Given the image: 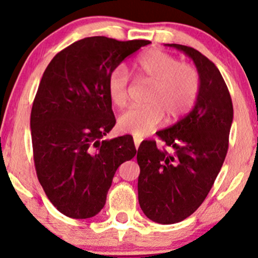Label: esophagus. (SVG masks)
Wrapping results in <instances>:
<instances>
[{"label": "esophagus", "instance_id": "esophagus-1", "mask_svg": "<svg viewBox=\"0 0 258 258\" xmlns=\"http://www.w3.org/2000/svg\"><path fill=\"white\" fill-rule=\"evenodd\" d=\"M141 141H142V139H139V137H135V139H134L135 147H136V150L139 148V146H140V144H141Z\"/></svg>", "mask_w": 258, "mask_h": 258}]
</instances>
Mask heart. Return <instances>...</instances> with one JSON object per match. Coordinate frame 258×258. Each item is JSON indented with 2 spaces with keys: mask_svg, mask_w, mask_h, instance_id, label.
Returning <instances> with one entry per match:
<instances>
[{
  "mask_svg": "<svg viewBox=\"0 0 258 258\" xmlns=\"http://www.w3.org/2000/svg\"><path fill=\"white\" fill-rule=\"evenodd\" d=\"M142 79L153 83L144 107H132L119 116L118 128L135 137H144L155 131L165 113L170 119L186 114L196 103L200 92V76L194 67L182 64L177 57L151 49L136 62ZM107 93L111 103L123 107L128 98V74L123 66L112 70L107 79Z\"/></svg>",
  "mask_w": 258,
  "mask_h": 258,
  "instance_id": "1",
  "label": "heart"
}]
</instances>
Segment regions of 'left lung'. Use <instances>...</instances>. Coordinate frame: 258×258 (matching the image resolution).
Returning a JSON list of instances; mask_svg holds the SVG:
<instances>
[{"instance_id": "obj_1", "label": "left lung", "mask_w": 258, "mask_h": 258, "mask_svg": "<svg viewBox=\"0 0 258 258\" xmlns=\"http://www.w3.org/2000/svg\"><path fill=\"white\" fill-rule=\"evenodd\" d=\"M165 46L188 56L200 76L194 108L156 134L173 153L158 150L155 141H144L137 151L141 210L153 222L171 225L191 216L212 188L228 150L233 107L225 80L212 61L192 47Z\"/></svg>"}]
</instances>
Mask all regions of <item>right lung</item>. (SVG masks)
<instances>
[{
	"label": "right lung",
	"mask_w": 258,
	"mask_h": 258,
	"mask_svg": "<svg viewBox=\"0 0 258 258\" xmlns=\"http://www.w3.org/2000/svg\"><path fill=\"white\" fill-rule=\"evenodd\" d=\"M148 43L86 37L58 52L43 72L31 111L33 160L46 196L67 217L97 215L116 170L136 155L128 135L102 140L116 123L107 79Z\"/></svg>",
	"instance_id": "right-lung-1"
}]
</instances>
